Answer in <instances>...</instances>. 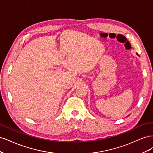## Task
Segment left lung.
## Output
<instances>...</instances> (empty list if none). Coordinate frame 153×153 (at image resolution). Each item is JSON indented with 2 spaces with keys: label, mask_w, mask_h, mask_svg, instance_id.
<instances>
[{
  "label": "left lung",
  "mask_w": 153,
  "mask_h": 153,
  "mask_svg": "<svg viewBox=\"0 0 153 153\" xmlns=\"http://www.w3.org/2000/svg\"><path fill=\"white\" fill-rule=\"evenodd\" d=\"M137 55H138V53H137Z\"/></svg>",
  "instance_id": "obj_1"
}]
</instances>
